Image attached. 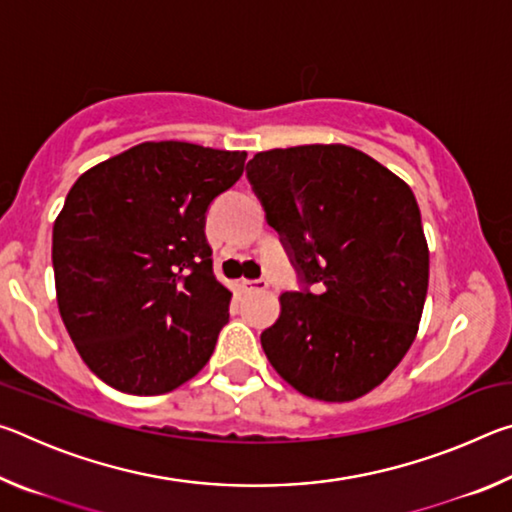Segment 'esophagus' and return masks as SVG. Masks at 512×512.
I'll return each mask as SVG.
<instances>
[{
  "instance_id": "1",
  "label": "esophagus",
  "mask_w": 512,
  "mask_h": 512,
  "mask_svg": "<svg viewBox=\"0 0 512 512\" xmlns=\"http://www.w3.org/2000/svg\"><path fill=\"white\" fill-rule=\"evenodd\" d=\"M268 287V282L264 277H259V280H241V289L244 291H264Z\"/></svg>"
}]
</instances>
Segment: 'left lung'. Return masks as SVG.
Instances as JSON below:
<instances>
[{
  "label": "left lung",
  "instance_id": "left-lung-1",
  "mask_svg": "<svg viewBox=\"0 0 512 512\" xmlns=\"http://www.w3.org/2000/svg\"><path fill=\"white\" fill-rule=\"evenodd\" d=\"M300 289L262 332L271 366L307 397L379 386L418 334L429 248L411 187L343 144L257 153L246 167Z\"/></svg>",
  "mask_w": 512,
  "mask_h": 512
}]
</instances>
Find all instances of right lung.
<instances>
[{
  "mask_svg": "<svg viewBox=\"0 0 512 512\" xmlns=\"http://www.w3.org/2000/svg\"><path fill=\"white\" fill-rule=\"evenodd\" d=\"M246 151L144 142L76 180L54 223L58 309L108 386L169 393L210 361L232 293L212 271L205 219Z\"/></svg>",
  "mask_w": 512,
  "mask_h": 512,
  "instance_id": "1",
  "label": "right lung"
}]
</instances>
